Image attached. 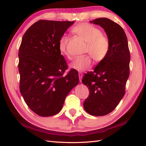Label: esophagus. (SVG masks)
<instances>
[{"instance_id":"obj_1","label":"esophagus","mask_w":146,"mask_h":146,"mask_svg":"<svg viewBox=\"0 0 146 146\" xmlns=\"http://www.w3.org/2000/svg\"><path fill=\"white\" fill-rule=\"evenodd\" d=\"M78 76H79V79H80V82H82V79L83 77V74L82 73H78Z\"/></svg>"}]
</instances>
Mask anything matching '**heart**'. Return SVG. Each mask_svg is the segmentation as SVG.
I'll return each instance as SVG.
<instances>
[{"instance_id":"b5f03b06","label":"heart","mask_w":146,"mask_h":146,"mask_svg":"<svg viewBox=\"0 0 146 146\" xmlns=\"http://www.w3.org/2000/svg\"><path fill=\"white\" fill-rule=\"evenodd\" d=\"M72 31L86 42L85 52L91 55L95 62L100 63L105 60L109 52L110 41L107 36L102 35L100 29L91 24L84 23L77 24L72 29ZM68 39L66 36H61L59 40L58 49L61 54L71 59L72 55L68 49ZM91 56L86 54L77 57L70 64V67L79 71L88 69L92 64Z\"/></svg>"}]
</instances>
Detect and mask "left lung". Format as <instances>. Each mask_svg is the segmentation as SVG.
Returning <instances> with one entry per match:
<instances>
[{"label":"left lung","instance_id":"obj_1","mask_svg":"<svg viewBox=\"0 0 146 146\" xmlns=\"http://www.w3.org/2000/svg\"><path fill=\"white\" fill-rule=\"evenodd\" d=\"M90 23L104 28L109 39L110 49L105 60L83 77L82 81L90 92L83 107L92 115L103 116L112 111L125 95L131 56L127 38L119 24L105 17Z\"/></svg>","mask_w":146,"mask_h":146}]
</instances>
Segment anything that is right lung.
I'll list each match as a JSON object with an SVG mask.
<instances>
[{
  "instance_id": "obj_1",
  "label": "right lung",
  "mask_w": 146,
  "mask_h": 146,
  "mask_svg": "<svg viewBox=\"0 0 146 146\" xmlns=\"http://www.w3.org/2000/svg\"><path fill=\"white\" fill-rule=\"evenodd\" d=\"M74 21L39 20L26 31L19 50L20 92L30 109L41 117L57 114L78 84V73L68 64L58 42Z\"/></svg>"
}]
</instances>
